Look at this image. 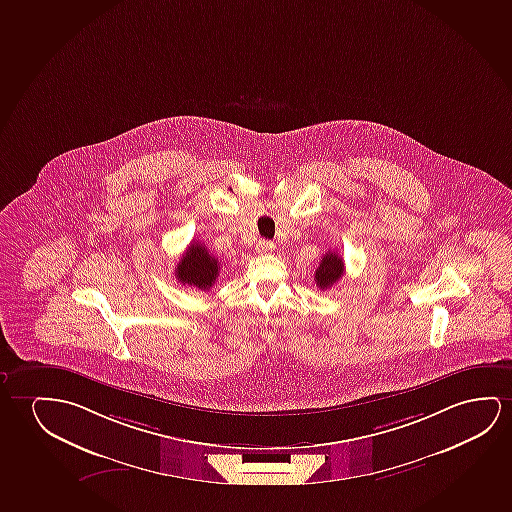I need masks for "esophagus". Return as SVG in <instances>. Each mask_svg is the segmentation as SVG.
<instances>
[{
  "mask_svg": "<svg viewBox=\"0 0 512 512\" xmlns=\"http://www.w3.org/2000/svg\"><path fill=\"white\" fill-rule=\"evenodd\" d=\"M275 250V243L273 241H266V239H260L259 243H257V252L259 253H269Z\"/></svg>",
  "mask_w": 512,
  "mask_h": 512,
  "instance_id": "esophagus-1",
  "label": "esophagus"
}]
</instances>
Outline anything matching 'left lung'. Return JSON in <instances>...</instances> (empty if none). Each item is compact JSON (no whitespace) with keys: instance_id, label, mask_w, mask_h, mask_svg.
<instances>
[{"instance_id":"obj_1","label":"left lung","mask_w":512,"mask_h":512,"mask_svg":"<svg viewBox=\"0 0 512 512\" xmlns=\"http://www.w3.org/2000/svg\"><path fill=\"white\" fill-rule=\"evenodd\" d=\"M343 259L338 253L329 252L320 260L319 267L315 271V283L319 289H329L340 280L343 275Z\"/></svg>"}]
</instances>
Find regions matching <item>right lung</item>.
<instances>
[{
  "instance_id": "right-lung-1",
  "label": "right lung",
  "mask_w": 512,
  "mask_h": 512,
  "mask_svg": "<svg viewBox=\"0 0 512 512\" xmlns=\"http://www.w3.org/2000/svg\"><path fill=\"white\" fill-rule=\"evenodd\" d=\"M220 273V262L208 252V248L192 241L188 250L183 253L176 267L178 282L199 290H209L215 285Z\"/></svg>"
}]
</instances>
